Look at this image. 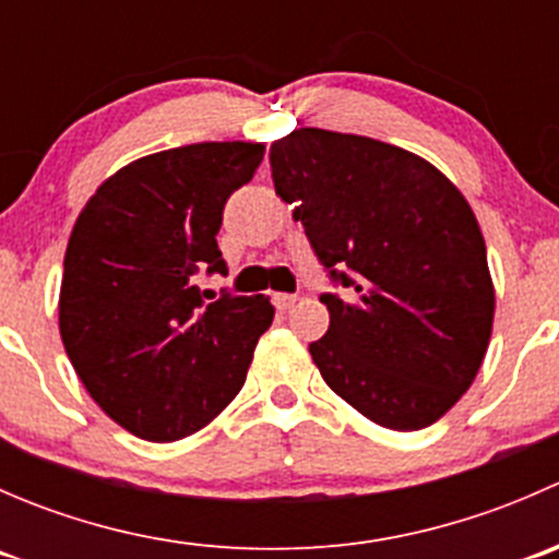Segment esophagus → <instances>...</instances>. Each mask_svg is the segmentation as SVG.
<instances>
[{
    "label": "esophagus",
    "mask_w": 559,
    "mask_h": 559,
    "mask_svg": "<svg viewBox=\"0 0 559 559\" xmlns=\"http://www.w3.org/2000/svg\"><path fill=\"white\" fill-rule=\"evenodd\" d=\"M295 302H297V295H286V292H278V295H273V306L278 308V311H289Z\"/></svg>",
    "instance_id": "esophagus-1"
}]
</instances>
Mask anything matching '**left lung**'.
Masks as SVG:
<instances>
[{"instance_id": "left-lung-1", "label": "left lung", "mask_w": 559, "mask_h": 559, "mask_svg": "<svg viewBox=\"0 0 559 559\" xmlns=\"http://www.w3.org/2000/svg\"><path fill=\"white\" fill-rule=\"evenodd\" d=\"M316 259L346 295L319 297L330 330L308 346L321 379L389 430L441 419L492 335L487 246L465 197L430 162L362 134L295 129L270 145Z\"/></svg>"}]
</instances>
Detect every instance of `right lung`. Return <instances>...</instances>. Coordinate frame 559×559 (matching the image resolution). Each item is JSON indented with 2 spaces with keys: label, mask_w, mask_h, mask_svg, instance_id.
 Segmentation results:
<instances>
[{
  "label": "right lung",
  "mask_w": 559,
  "mask_h": 559,
  "mask_svg": "<svg viewBox=\"0 0 559 559\" xmlns=\"http://www.w3.org/2000/svg\"><path fill=\"white\" fill-rule=\"evenodd\" d=\"M264 159L262 143H194L132 162L78 216L64 253L59 330L99 408L145 441L191 436L243 386L262 295L200 289L227 275L224 205Z\"/></svg>",
  "instance_id": "add662e5"
}]
</instances>
